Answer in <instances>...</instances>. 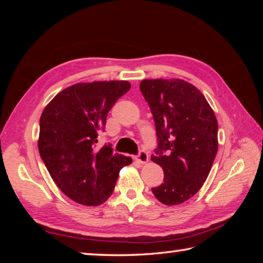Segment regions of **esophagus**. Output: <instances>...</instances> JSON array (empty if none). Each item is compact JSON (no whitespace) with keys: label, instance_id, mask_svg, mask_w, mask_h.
Here are the masks:
<instances>
[{"label":"esophagus","instance_id":"obj_1","mask_svg":"<svg viewBox=\"0 0 263 263\" xmlns=\"http://www.w3.org/2000/svg\"><path fill=\"white\" fill-rule=\"evenodd\" d=\"M136 160H137V161L139 162V163H141V164L147 163V162H148V153L146 152V151H140L139 154L137 155Z\"/></svg>","mask_w":263,"mask_h":263}]
</instances>
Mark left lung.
<instances>
[{"label":"left lung","mask_w":263,"mask_h":263,"mask_svg":"<svg viewBox=\"0 0 263 263\" xmlns=\"http://www.w3.org/2000/svg\"><path fill=\"white\" fill-rule=\"evenodd\" d=\"M139 87L157 128L158 147L151 159L164 174L152 193L166 205H177L202 188L211 171L217 118L202 92L184 80H142Z\"/></svg>","instance_id":"left-lung-1"}]
</instances>
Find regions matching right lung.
Wrapping results in <instances>:
<instances>
[{
    "instance_id": "1",
    "label": "right lung",
    "mask_w": 263,
    "mask_h": 263,
    "mask_svg": "<svg viewBox=\"0 0 263 263\" xmlns=\"http://www.w3.org/2000/svg\"><path fill=\"white\" fill-rule=\"evenodd\" d=\"M127 81L77 83L60 91L44 109L38 149L48 173L67 197L82 205H100L112 194L119 171L132 162L97 147L106 116L130 90Z\"/></svg>"
}]
</instances>
